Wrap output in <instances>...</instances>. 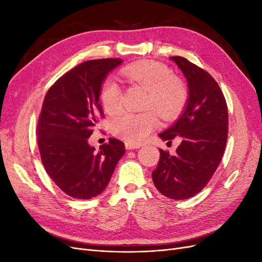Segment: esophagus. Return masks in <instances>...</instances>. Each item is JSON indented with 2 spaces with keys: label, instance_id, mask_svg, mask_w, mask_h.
<instances>
[{
  "label": "esophagus",
  "instance_id": "esophagus-1",
  "mask_svg": "<svg viewBox=\"0 0 262 262\" xmlns=\"http://www.w3.org/2000/svg\"><path fill=\"white\" fill-rule=\"evenodd\" d=\"M140 145L139 144H133V143H129V142H125V148L126 149H136L139 148Z\"/></svg>",
  "mask_w": 262,
  "mask_h": 262
}]
</instances>
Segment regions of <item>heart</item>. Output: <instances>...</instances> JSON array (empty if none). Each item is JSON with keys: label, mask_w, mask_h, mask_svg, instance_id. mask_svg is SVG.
<instances>
[{"label": "heart", "mask_w": 262, "mask_h": 262, "mask_svg": "<svg viewBox=\"0 0 262 262\" xmlns=\"http://www.w3.org/2000/svg\"><path fill=\"white\" fill-rule=\"evenodd\" d=\"M123 75L143 87L147 92L146 107H152L165 120L177 117L184 109L188 97L187 89L184 83L172 76L167 67L154 62L132 64L123 70ZM121 94L120 86L114 78L109 77L102 84L100 100L107 114L114 115L120 110ZM157 125L158 119L153 110L142 114L124 113L113 121V132L129 143L139 144Z\"/></svg>", "instance_id": "obj_1"}]
</instances>
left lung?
Here are the masks:
<instances>
[{"mask_svg":"<svg viewBox=\"0 0 262 262\" xmlns=\"http://www.w3.org/2000/svg\"><path fill=\"white\" fill-rule=\"evenodd\" d=\"M185 75L188 98L182 114L163 141L179 137L175 155L160 149L161 158L152 172L156 189L172 200L189 199L207 186L221 163L228 132L227 105L219 84L201 68L182 57H170Z\"/></svg>","mask_w":262,"mask_h":262,"instance_id":"left-lung-1","label":"left lung"}]
</instances>
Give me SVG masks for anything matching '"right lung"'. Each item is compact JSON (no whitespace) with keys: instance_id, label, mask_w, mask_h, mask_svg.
Returning a JSON list of instances; mask_svg holds the SVG:
<instances>
[{"instance_id":"right-lung-1","label":"right lung","mask_w":262,"mask_h":262,"mask_svg":"<svg viewBox=\"0 0 262 262\" xmlns=\"http://www.w3.org/2000/svg\"><path fill=\"white\" fill-rule=\"evenodd\" d=\"M121 59L90 60L70 70L47 92L37 125L38 148L47 173L63 192L87 200L106 189L125 148L109 139L98 152L89 138L102 117L101 85Z\"/></svg>"}]
</instances>
